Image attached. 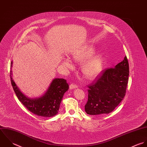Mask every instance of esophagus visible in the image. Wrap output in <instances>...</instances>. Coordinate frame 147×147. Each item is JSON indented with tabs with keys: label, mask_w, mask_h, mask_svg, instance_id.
<instances>
[{
	"label": "esophagus",
	"mask_w": 147,
	"mask_h": 147,
	"mask_svg": "<svg viewBox=\"0 0 147 147\" xmlns=\"http://www.w3.org/2000/svg\"><path fill=\"white\" fill-rule=\"evenodd\" d=\"M76 88H78V86L76 84H71L69 86V89L70 90H73V89H76Z\"/></svg>",
	"instance_id": "obj_1"
}]
</instances>
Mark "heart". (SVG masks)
<instances>
[{
	"label": "heart",
	"instance_id": "obj_1",
	"mask_svg": "<svg viewBox=\"0 0 147 147\" xmlns=\"http://www.w3.org/2000/svg\"><path fill=\"white\" fill-rule=\"evenodd\" d=\"M95 52V48L93 46L87 45L75 51L72 55L75 61L79 63L84 61L82 65V72L84 76L90 79L98 76L104 67V55L100 53L92 55ZM63 63L69 68L72 67V64L68 59L64 60Z\"/></svg>",
	"mask_w": 147,
	"mask_h": 147
}]
</instances>
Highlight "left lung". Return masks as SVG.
Wrapping results in <instances>:
<instances>
[{
	"mask_svg": "<svg viewBox=\"0 0 147 147\" xmlns=\"http://www.w3.org/2000/svg\"><path fill=\"white\" fill-rule=\"evenodd\" d=\"M128 76L129 64L125 56L114 68L106 69L95 84L88 87L86 112L102 115L112 112L125 95Z\"/></svg>",
	"mask_w": 147,
	"mask_h": 147,
	"instance_id": "1",
	"label": "left lung"
}]
</instances>
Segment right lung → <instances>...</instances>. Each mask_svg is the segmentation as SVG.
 <instances>
[{
    "label": "right lung",
    "instance_id": "obj_1",
    "mask_svg": "<svg viewBox=\"0 0 147 147\" xmlns=\"http://www.w3.org/2000/svg\"><path fill=\"white\" fill-rule=\"evenodd\" d=\"M12 61L10 71L11 82L19 100L30 112L37 116L49 117L57 115L64 94L69 88L66 80L55 78L43 95L39 97L28 98L20 90L12 79Z\"/></svg>",
    "mask_w": 147,
    "mask_h": 147
}]
</instances>
